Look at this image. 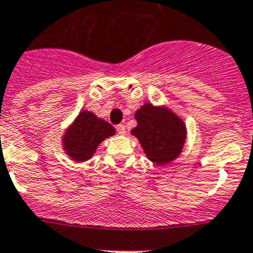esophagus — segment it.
Returning <instances> with one entry per match:
<instances>
[{"instance_id": "esophagus-1", "label": "esophagus", "mask_w": 253, "mask_h": 253, "mask_svg": "<svg viewBox=\"0 0 253 253\" xmlns=\"http://www.w3.org/2000/svg\"><path fill=\"white\" fill-rule=\"evenodd\" d=\"M116 131L119 134H125L126 133V127L124 125H117L116 126Z\"/></svg>"}]
</instances>
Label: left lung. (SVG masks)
Returning <instances> with one entry per match:
<instances>
[{
	"mask_svg": "<svg viewBox=\"0 0 253 253\" xmlns=\"http://www.w3.org/2000/svg\"><path fill=\"white\" fill-rule=\"evenodd\" d=\"M134 117L138 125L132 133L138 138L149 160L163 165L177 158L186 139V127L180 117L152 104H144Z\"/></svg>",
	"mask_w": 253,
	"mask_h": 253,
	"instance_id": "left-lung-1",
	"label": "left lung"
}]
</instances>
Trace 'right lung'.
Masks as SVG:
<instances>
[{"label": "right lung", "mask_w": 253, "mask_h": 253, "mask_svg": "<svg viewBox=\"0 0 253 253\" xmlns=\"http://www.w3.org/2000/svg\"><path fill=\"white\" fill-rule=\"evenodd\" d=\"M114 134L115 128L109 122L98 119L93 112L83 110L65 133L63 148L73 160L84 162L93 157L104 139Z\"/></svg>", "instance_id": "obj_1"}]
</instances>
